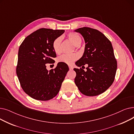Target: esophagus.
Wrapping results in <instances>:
<instances>
[{"mask_svg": "<svg viewBox=\"0 0 134 134\" xmlns=\"http://www.w3.org/2000/svg\"><path fill=\"white\" fill-rule=\"evenodd\" d=\"M68 67H69V68L70 70H73V66H71V65H69Z\"/></svg>", "mask_w": 134, "mask_h": 134, "instance_id": "esophagus-1", "label": "esophagus"}]
</instances>
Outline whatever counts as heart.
<instances>
[{
	"label": "heart",
	"instance_id": "b5f03b06",
	"mask_svg": "<svg viewBox=\"0 0 134 134\" xmlns=\"http://www.w3.org/2000/svg\"><path fill=\"white\" fill-rule=\"evenodd\" d=\"M68 37L75 46H79L81 43V38L78 34L74 32H70L68 34ZM62 40V37L56 38L53 42V48L56 53H59L60 51V45ZM79 56L77 54L73 53L70 54H63L58 58L59 62H62L67 65H71L78 59Z\"/></svg>",
	"mask_w": 134,
	"mask_h": 134
}]
</instances>
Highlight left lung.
<instances>
[{
	"instance_id": "8db88e82",
	"label": "left lung",
	"mask_w": 134,
	"mask_h": 134,
	"mask_svg": "<svg viewBox=\"0 0 134 134\" xmlns=\"http://www.w3.org/2000/svg\"><path fill=\"white\" fill-rule=\"evenodd\" d=\"M74 31L82 35L86 44L82 56L75 65H88L86 72L81 68H74L75 83L83 94L98 96L107 90L115 79L117 65L113 47L109 40L96 29L83 27Z\"/></svg>"
}]
</instances>
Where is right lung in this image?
<instances>
[{
    "label": "right lung",
    "instance_id": "1",
    "mask_svg": "<svg viewBox=\"0 0 134 134\" xmlns=\"http://www.w3.org/2000/svg\"><path fill=\"white\" fill-rule=\"evenodd\" d=\"M64 32L41 28L27 36L19 47L16 73L23 91L35 99L46 101L55 97L69 71L62 62L49 71L46 65L54 62L53 42Z\"/></svg>",
    "mask_w": 134,
    "mask_h": 134
}]
</instances>
